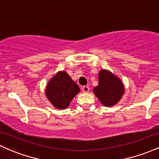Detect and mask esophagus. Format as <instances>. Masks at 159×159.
Masks as SVG:
<instances>
[{
  "label": "esophagus",
  "mask_w": 159,
  "mask_h": 159,
  "mask_svg": "<svg viewBox=\"0 0 159 159\" xmlns=\"http://www.w3.org/2000/svg\"><path fill=\"white\" fill-rule=\"evenodd\" d=\"M82 90H83L84 93H88L89 90H90V87H89V86H84L82 87Z\"/></svg>",
  "instance_id": "1"
}]
</instances>
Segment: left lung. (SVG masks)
<instances>
[{"label": "left lung", "instance_id": "obj_1", "mask_svg": "<svg viewBox=\"0 0 159 159\" xmlns=\"http://www.w3.org/2000/svg\"><path fill=\"white\" fill-rule=\"evenodd\" d=\"M94 94L106 107L114 106L124 93V87L118 78L106 70L100 71L98 84L94 87Z\"/></svg>", "mask_w": 159, "mask_h": 159}]
</instances>
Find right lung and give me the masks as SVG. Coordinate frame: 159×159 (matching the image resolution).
Segmentation results:
<instances>
[{"mask_svg": "<svg viewBox=\"0 0 159 159\" xmlns=\"http://www.w3.org/2000/svg\"><path fill=\"white\" fill-rule=\"evenodd\" d=\"M80 91L77 84L66 72H58L51 79L46 87L45 94L50 102L58 109H65Z\"/></svg>", "mask_w": 159, "mask_h": 159, "instance_id": "right-lung-1", "label": "right lung"}]
</instances>
